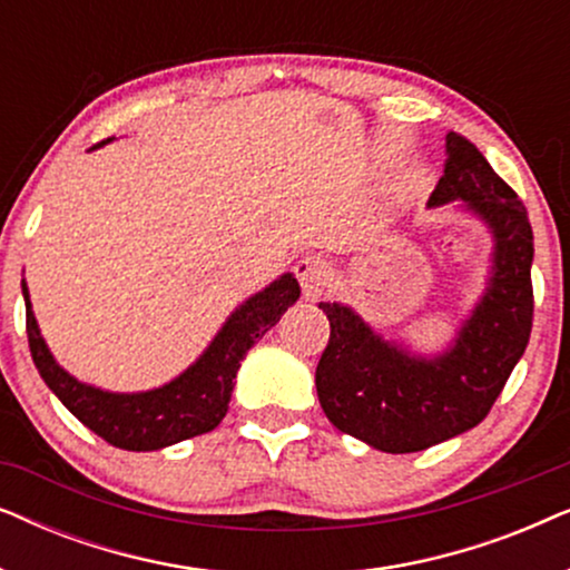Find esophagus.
<instances>
[{"label": "esophagus", "mask_w": 570, "mask_h": 570, "mask_svg": "<svg viewBox=\"0 0 570 570\" xmlns=\"http://www.w3.org/2000/svg\"><path fill=\"white\" fill-rule=\"evenodd\" d=\"M295 275H298L301 287H303V295H306L308 301L322 298L324 285H326V267H324V262H318L316 256H303V259L295 264Z\"/></svg>", "instance_id": "esophagus-1"}]
</instances>
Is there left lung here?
Masks as SVG:
<instances>
[{
  "label": "left lung",
  "instance_id": "8db88e82",
  "mask_svg": "<svg viewBox=\"0 0 570 570\" xmlns=\"http://www.w3.org/2000/svg\"><path fill=\"white\" fill-rule=\"evenodd\" d=\"M459 202L493 236L485 293L439 355L389 342L345 303H318L330 345L316 394L334 428L386 454H412L485 420L532 332L534 236L517 191L470 139L449 131L446 168L428 207Z\"/></svg>",
  "mask_w": 570,
  "mask_h": 570
}]
</instances>
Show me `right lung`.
Listing matches in <instances>:
<instances>
[{"mask_svg":"<svg viewBox=\"0 0 570 570\" xmlns=\"http://www.w3.org/2000/svg\"><path fill=\"white\" fill-rule=\"evenodd\" d=\"M22 298H26L30 355L46 386L59 396L61 404L116 449L158 451L220 425L228 412L233 379L240 368V361L254 347V342L264 337L279 322V316L301 298V285L291 272L279 275L275 283L254 293L233 311L223 330L189 368L158 389L131 394L104 392L69 376L53 361L49 345L41 337L26 279H22Z\"/></svg>","mask_w":570,"mask_h":570,"instance_id":"1","label":"right lung"}]
</instances>
